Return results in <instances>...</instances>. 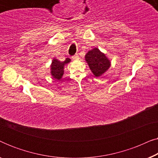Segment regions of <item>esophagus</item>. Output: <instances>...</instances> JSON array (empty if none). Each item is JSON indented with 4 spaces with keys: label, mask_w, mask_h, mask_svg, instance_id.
<instances>
[{
    "label": "esophagus",
    "mask_w": 158,
    "mask_h": 158,
    "mask_svg": "<svg viewBox=\"0 0 158 158\" xmlns=\"http://www.w3.org/2000/svg\"><path fill=\"white\" fill-rule=\"evenodd\" d=\"M72 58H73V60H76V59H77V58H78V55H77V54H76V55L73 56V57H72Z\"/></svg>",
    "instance_id": "esophagus-1"
}]
</instances>
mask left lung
Wrapping results in <instances>:
<instances>
[{"label":"left lung","mask_w":158,"mask_h":158,"mask_svg":"<svg viewBox=\"0 0 158 158\" xmlns=\"http://www.w3.org/2000/svg\"><path fill=\"white\" fill-rule=\"evenodd\" d=\"M85 60L96 77H100L104 74L111 67V61L109 58L96 47L88 52Z\"/></svg>","instance_id":"8db88e82"}]
</instances>
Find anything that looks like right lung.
Returning <instances> with one entry per match:
<instances>
[{"instance_id": "add662e5", "label": "right lung", "mask_w": 158, "mask_h": 158, "mask_svg": "<svg viewBox=\"0 0 158 158\" xmlns=\"http://www.w3.org/2000/svg\"><path fill=\"white\" fill-rule=\"evenodd\" d=\"M70 61V58H66L64 62H60L56 58H54L50 65V73L52 78L60 81L63 76L64 66Z\"/></svg>"}]
</instances>
